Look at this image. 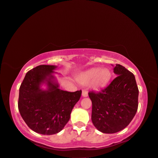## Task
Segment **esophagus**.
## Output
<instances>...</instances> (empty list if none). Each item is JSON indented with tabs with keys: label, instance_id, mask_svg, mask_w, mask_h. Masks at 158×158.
<instances>
[{
	"label": "esophagus",
	"instance_id": "1",
	"mask_svg": "<svg viewBox=\"0 0 158 158\" xmlns=\"http://www.w3.org/2000/svg\"><path fill=\"white\" fill-rule=\"evenodd\" d=\"M87 96H88V92H87V91H86V90H83V91H82V97H87Z\"/></svg>",
	"mask_w": 158,
	"mask_h": 158
}]
</instances>
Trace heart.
I'll list each match as a JSON object with an SVG mask.
<instances>
[{
	"label": "heart",
	"mask_w": 158,
	"mask_h": 158,
	"mask_svg": "<svg viewBox=\"0 0 158 158\" xmlns=\"http://www.w3.org/2000/svg\"><path fill=\"white\" fill-rule=\"evenodd\" d=\"M112 77V72L107 68H92L79 77V81L82 84H87L92 81V86L94 89L103 88L107 85Z\"/></svg>",
	"instance_id": "1"
}]
</instances>
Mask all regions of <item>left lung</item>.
I'll list each match as a JSON object with an SVG mask.
<instances>
[{"label": "left lung", "mask_w": 158, "mask_h": 158, "mask_svg": "<svg viewBox=\"0 0 158 158\" xmlns=\"http://www.w3.org/2000/svg\"><path fill=\"white\" fill-rule=\"evenodd\" d=\"M117 77L99 92H89L92 102V121L100 132L112 134L130 123L138 107L139 90L134 74L116 64Z\"/></svg>", "instance_id": "8db88e82"}]
</instances>
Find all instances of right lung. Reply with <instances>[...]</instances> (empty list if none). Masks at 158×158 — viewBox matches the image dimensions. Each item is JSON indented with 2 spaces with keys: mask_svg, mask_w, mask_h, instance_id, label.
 <instances>
[{
  "mask_svg": "<svg viewBox=\"0 0 158 158\" xmlns=\"http://www.w3.org/2000/svg\"><path fill=\"white\" fill-rule=\"evenodd\" d=\"M54 65H40L26 73L19 89L18 106L28 127L42 135H54L63 130L81 90L69 92L59 89L52 74ZM48 84L46 90L40 89Z\"/></svg>",
  "mask_w": 158,
  "mask_h": 158,
  "instance_id": "obj_1",
  "label": "right lung"
}]
</instances>
